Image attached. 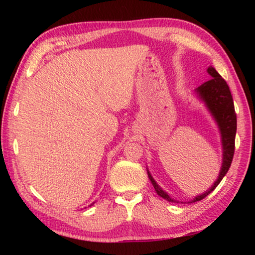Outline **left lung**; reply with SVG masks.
Segmentation results:
<instances>
[{"label": "left lung", "instance_id": "obj_1", "mask_svg": "<svg viewBox=\"0 0 255 255\" xmlns=\"http://www.w3.org/2000/svg\"><path fill=\"white\" fill-rule=\"evenodd\" d=\"M208 74L211 76V80L205 82L204 84L198 86L196 89V93L198 94L202 101L206 103L207 108L210 111V114L215 118L216 123L218 125L219 131H221L222 137V145H223V163L222 169L219 172L217 180L215 181L213 187L207 190L206 192L201 193L200 196L193 198V200L189 202L200 201L209 195L211 191H214L215 188L217 187L219 182L223 180L224 176L230 170L231 164L234 156L235 150V135H236V114L234 109V102H233V97L230 91V88L226 83V81L218 74V72L215 70L213 66H209ZM148 178L152 182L153 187L159 197L171 202H178L167 195L165 191H163L162 188L155 182L153 176L147 170Z\"/></svg>", "mask_w": 255, "mask_h": 255}]
</instances>
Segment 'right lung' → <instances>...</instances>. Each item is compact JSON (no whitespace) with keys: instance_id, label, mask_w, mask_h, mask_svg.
Instances as JSON below:
<instances>
[{"instance_id":"add662e5","label":"right lung","mask_w":255,"mask_h":255,"mask_svg":"<svg viewBox=\"0 0 255 255\" xmlns=\"http://www.w3.org/2000/svg\"><path fill=\"white\" fill-rule=\"evenodd\" d=\"M93 204H94V202H93ZM93 204H92V205H93ZM92 205H90V206H92Z\"/></svg>"}]
</instances>
